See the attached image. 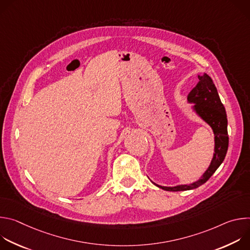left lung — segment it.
Instances as JSON below:
<instances>
[{"label":"left lung","instance_id":"left-lung-1","mask_svg":"<svg viewBox=\"0 0 250 250\" xmlns=\"http://www.w3.org/2000/svg\"><path fill=\"white\" fill-rule=\"evenodd\" d=\"M199 83L189 93L187 101L189 104H193L191 109L193 112L206 124H208L213 134H215V147H213L212 159L205 171V173L199 179L191 184L177 185L173 187L161 186L152 182L155 186L165 191H187L200 187L206 183L210 176L216 172V170L223 163L228 147H229V135H228V119L224 104L220 99L218 90L213 84L211 78L204 73L199 75Z\"/></svg>","mask_w":250,"mask_h":250}]
</instances>
